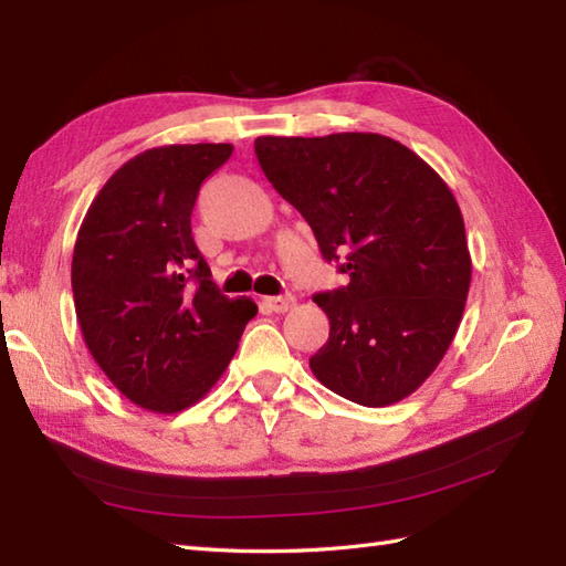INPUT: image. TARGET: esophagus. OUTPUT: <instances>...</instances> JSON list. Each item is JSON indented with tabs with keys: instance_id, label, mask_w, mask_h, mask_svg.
Here are the masks:
<instances>
[{
	"instance_id": "esophagus-1",
	"label": "esophagus",
	"mask_w": 566,
	"mask_h": 566,
	"mask_svg": "<svg viewBox=\"0 0 566 566\" xmlns=\"http://www.w3.org/2000/svg\"><path fill=\"white\" fill-rule=\"evenodd\" d=\"M296 298L292 294H284V296H268L264 298V306H268L270 311H274V314H286V311L294 308Z\"/></svg>"
}]
</instances>
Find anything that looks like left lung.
Masks as SVG:
<instances>
[{"instance_id":"8db88e82","label":"left lung","mask_w":566,"mask_h":566,"mask_svg":"<svg viewBox=\"0 0 566 566\" xmlns=\"http://www.w3.org/2000/svg\"><path fill=\"white\" fill-rule=\"evenodd\" d=\"M255 155L304 216L343 290L316 294L328 343L308 359L347 401L381 408L411 396L448 353L472 282L464 219L450 187L379 134L260 136Z\"/></svg>"}]
</instances>
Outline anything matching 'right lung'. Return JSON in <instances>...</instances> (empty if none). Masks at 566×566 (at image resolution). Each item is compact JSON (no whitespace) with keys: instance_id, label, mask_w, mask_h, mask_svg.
<instances>
[{"instance_id":"right-lung-1","label":"right lung","mask_w":566,"mask_h":566,"mask_svg":"<svg viewBox=\"0 0 566 566\" xmlns=\"http://www.w3.org/2000/svg\"><path fill=\"white\" fill-rule=\"evenodd\" d=\"M231 143L138 153L106 179L72 252V296L84 345L128 401L179 413L211 391L258 304L211 282L191 238L199 187Z\"/></svg>"}]
</instances>
